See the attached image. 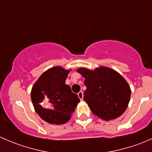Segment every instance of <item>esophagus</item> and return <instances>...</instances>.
<instances>
[{
    "instance_id": "1",
    "label": "esophagus",
    "mask_w": 152,
    "mask_h": 152,
    "mask_svg": "<svg viewBox=\"0 0 152 152\" xmlns=\"http://www.w3.org/2000/svg\"><path fill=\"white\" fill-rule=\"evenodd\" d=\"M78 96H79V99H80L81 101L83 100V93H82V91H80L78 93Z\"/></svg>"
}]
</instances>
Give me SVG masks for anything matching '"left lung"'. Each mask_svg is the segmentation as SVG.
I'll use <instances>...</instances> for the list:
<instances>
[{
	"label": "left lung",
	"mask_w": 152,
	"mask_h": 152,
	"mask_svg": "<svg viewBox=\"0 0 152 152\" xmlns=\"http://www.w3.org/2000/svg\"><path fill=\"white\" fill-rule=\"evenodd\" d=\"M77 71L85 78L84 100L93 114L105 121L123 114L129 102L131 90L121 75L107 67L94 70L82 67Z\"/></svg>",
	"instance_id": "8db88e82"
}]
</instances>
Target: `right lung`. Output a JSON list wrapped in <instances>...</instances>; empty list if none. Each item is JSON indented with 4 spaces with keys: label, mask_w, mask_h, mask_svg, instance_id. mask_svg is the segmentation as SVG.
Here are the masks:
<instances>
[{
    "label": "right lung",
    "mask_w": 152,
    "mask_h": 152,
    "mask_svg": "<svg viewBox=\"0 0 152 152\" xmlns=\"http://www.w3.org/2000/svg\"><path fill=\"white\" fill-rule=\"evenodd\" d=\"M69 71L60 66L51 67L44 72L32 87L31 98L35 110L49 124L66 123L80 102L78 95L65 85Z\"/></svg>",
    "instance_id": "1"
}]
</instances>
